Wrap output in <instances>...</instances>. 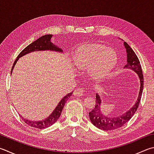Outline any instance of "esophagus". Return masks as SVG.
Segmentation results:
<instances>
[{
  "instance_id": "obj_1",
  "label": "esophagus",
  "mask_w": 154,
  "mask_h": 154,
  "mask_svg": "<svg viewBox=\"0 0 154 154\" xmlns=\"http://www.w3.org/2000/svg\"><path fill=\"white\" fill-rule=\"evenodd\" d=\"M85 93V90L83 88H78L76 89L74 92V96H76V97H80V96H82Z\"/></svg>"
}]
</instances>
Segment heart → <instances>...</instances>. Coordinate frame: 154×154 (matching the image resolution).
I'll list each match as a JSON object with an SVG mask.
<instances>
[{
    "label": "heart",
    "instance_id": "1",
    "mask_svg": "<svg viewBox=\"0 0 154 154\" xmlns=\"http://www.w3.org/2000/svg\"><path fill=\"white\" fill-rule=\"evenodd\" d=\"M117 62V56L112 49L97 43L81 46L76 51L74 62L80 71L89 69L94 80H101L108 76Z\"/></svg>",
    "mask_w": 154,
    "mask_h": 154
}]
</instances>
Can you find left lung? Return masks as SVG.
<instances>
[{
    "label": "left lung",
    "instance_id": "1",
    "mask_svg": "<svg viewBox=\"0 0 154 154\" xmlns=\"http://www.w3.org/2000/svg\"><path fill=\"white\" fill-rule=\"evenodd\" d=\"M123 43L125 48L126 49L127 53V63L124 66V68L131 69L138 75V77L140 80V92H139L137 102L129 111L124 112L123 114L120 116L112 117H108V116H105L100 111V97L97 93L96 94L95 107L92 109V111L89 112V118L94 126L98 129L104 130V131H110V130L118 129L128 122L137 111L141 100L142 92H143V75L142 73L140 60H139L137 56H136L135 53L131 48L126 42H124Z\"/></svg>",
    "mask_w": 154,
    "mask_h": 154
}]
</instances>
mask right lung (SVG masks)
Here are the masks:
<instances>
[{
  "label": "right lung",
  "instance_id": "right-lung-1",
  "mask_svg": "<svg viewBox=\"0 0 154 154\" xmlns=\"http://www.w3.org/2000/svg\"><path fill=\"white\" fill-rule=\"evenodd\" d=\"M52 37V35H45L41 37H39V39H37L35 41L31 43V44L27 46L24 50H23L21 53L19 54V56H17V59L14 61V62L13 65L12 69H11V73H12L13 69L14 68V66H15L16 63L20 57L25 56V55L31 52L35 51H45V50H50V51H59L62 53L63 51L61 48H59L57 46L54 45L53 43L51 42V38ZM73 92H70V93L66 95L64 97L62 98V99L60 101V103L57 104L56 108L54 110V111L51 112V114L48 117L45 118V119L42 121H30L28 119H26L22 117L21 116L22 119L25 121V123H27L28 125L31 126V127H35L37 129H45L47 127L52 125L54 123H55L58 119L59 117H60L61 113H62V109L63 106L65 105V103L67 102V100L69 99L70 96H72Z\"/></svg>",
  "mask_w": 154,
  "mask_h": 154
}]
</instances>
